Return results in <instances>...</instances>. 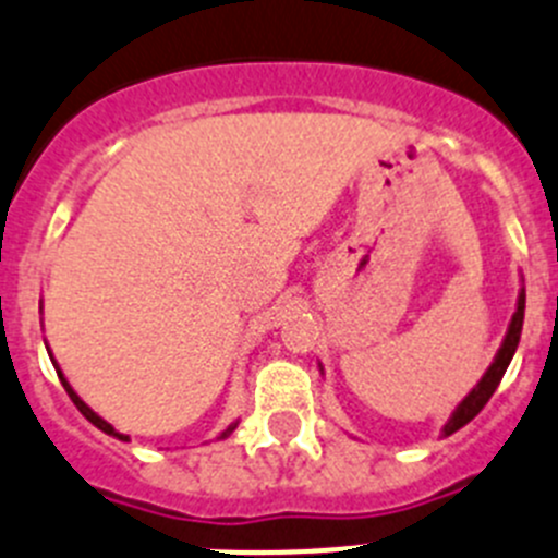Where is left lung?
I'll list each match as a JSON object with an SVG mask.
<instances>
[{
	"label": "left lung",
	"instance_id": "left-lung-1",
	"mask_svg": "<svg viewBox=\"0 0 558 558\" xmlns=\"http://www.w3.org/2000/svg\"><path fill=\"white\" fill-rule=\"evenodd\" d=\"M523 318H525V290L520 288V295H518V310H514L512 320H509V329H506V337L504 342H500L498 354H495L493 365L484 371L482 379L476 381V387L468 392V396L459 401V407L453 409L451 417H448V423L442 426V437H451L453 432H459L462 426H468L473 417L478 415L484 409V403L493 398V392L498 390L500 379H504L506 367H509V362H512L514 351H518V342H520V331H523ZM324 371V367H320Z\"/></svg>",
	"mask_w": 558,
	"mask_h": 558
}]
</instances>
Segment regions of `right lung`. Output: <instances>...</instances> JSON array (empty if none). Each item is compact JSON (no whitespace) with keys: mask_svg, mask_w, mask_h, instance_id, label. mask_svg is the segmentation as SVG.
Here are the masks:
<instances>
[{"mask_svg":"<svg viewBox=\"0 0 558 558\" xmlns=\"http://www.w3.org/2000/svg\"><path fill=\"white\" fill-rule=\"evenodd\" d=\"M46 351H49V360H52V365H54V371H58L60 381H63L65 392H69V398H71V401H74V407H76V409H80L82 415L88 417V421H90V423H94V426H96V428H99V432L110 434V437H116V439H124V442H126V439H130V437H126V434L116 432V428H112V426H110V423H107V421H105V417H99V415H96L94 409H90V407H88V403H85V401H82V398H80V396H76V390H74V387H71V385H69V379H65V376H63V371H60L58 360H54V356H52V349H49V345H46ZM234 428H238V423H232V426H229V428H223V432H221V437H218V439L229 437V434H232V432H234Z\"/></svg>","mask_w":558,"mask_h":558,"instance_id":"1","label":"right lung"}]
</instances>
